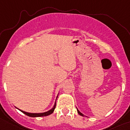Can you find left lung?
I'll use <instances>...</instances> for the list:
<instances>
[{
	"label": "left lung",
	"instance_id": "8db88e82",
	"mask_svg": "<svg viewBox=\"0 0 130 130\" xmlns=\"http://www.w3.org/2000/svg\"><path fill=\"white\" fill-rule=\"evenodd\" d=\"M76 109H77V112H78V114H79V115H81V116L84 117V115H83V114L82 113H81V112H79V110H78V109H77V108H76Z\"/></svg>",
	"mask_w": 130,
	"mask_h": 130
}]
</instances>
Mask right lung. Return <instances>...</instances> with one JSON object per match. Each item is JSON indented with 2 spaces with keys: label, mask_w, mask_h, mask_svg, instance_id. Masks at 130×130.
I'll use <instances>...</instances> for the list:
<instances>
[{
  "label": "right lung",
  "mask_w": 130,
  "mask_h": 130,
  "mask_svg": "<svg viewBox=\"0 0 130 130\" xmlns=\"http://www.w3.org/2000/svg\"><path fill=\"white\" fill-rule=\"evenodd\" d=\"M57 98H58V95H57V96L56 100H55V104H54V105L53 107H52V109L49 110H48L47 112H43V113H29V112H25V111H23L20 109H18V108H17V107L16 108L19 110H20L21 112H23L24 114H25V115H28V116H29V117H39L47 116V115H51V114H52L54 112V109H55V106H56V101H57Z\"/></svg>",
  "instance_id": "right-lung-1"
}]
</instances>
